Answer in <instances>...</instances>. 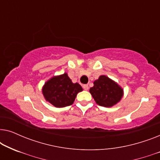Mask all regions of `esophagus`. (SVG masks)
<instances>
[{"mask_svg": "<svg viewBox=\"0 0 160 160\" xmlns=\"http://www.w3.org/2000/svg\"><path fill=\"white\" fill-rule=\"evenodd\" d=\"M82 87H83V89H84V90H88L89 89V86H88V84H83V86H82Z\"/></svg>", "mask_w": 160, "mask_h": 160, "instance_id": "34e87169", "label": "esophagus"}]
</instances>
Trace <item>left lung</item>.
Instances as JSON below:
<instances>
[{"mask_svg": "<svg viewBox=\"0 0 160 160\" xmlns=\"http://www.w3.org/2000/svg\"><path fill=\"white\" fill-rule=\"evenodd\" d=\"M93 84L89 92L96 103L100 106L110 108L117 104L123 97V89L108 76H100Z\"/></svg>", "mask_w": 160, "mask_h": 160, "instance_id": "obj_1", "label": "left lung"}]
</instances>
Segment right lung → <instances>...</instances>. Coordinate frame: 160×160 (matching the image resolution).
<instances>
[{
    "label": "right lung",
    "instance_id": "obj_1",
    "mask_svg": "<svg viewBox=\"0 0 160 160\" xmlns=\"http://www.w3.org/2000/svg\"><path fill=\"white\" fill-rule=\"evenodd\" d=\"M83 90L78 83H73L67 73L49 78L42 87L45 100L56 108H63L73 103L77 94Z\"/></svg>",
    "mask_w": 160,
    "mask_h": 160
}]
</instances>
